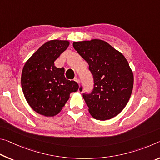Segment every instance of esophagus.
I'll return each instance as SVG.
<instances>
[{
	"mask_svg": "<svg viewBox=\"0 0 160 160\" xmlns=\"http://www.w3.org/2000/svg\"><path fill=\"white\" fill-rule=\"evenodd\" d=\"M74 80L75 81V82H77L78 83H79V79H78V78L77 77H75V78H74Z\"/></svg>",
	"mask_w": 160,
	"mask_h": 160,
	"instance_id": "esophagus-1",
	"label": "esophagus"
}]
</instances>
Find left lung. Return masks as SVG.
<instances>
[{"instance_id": "1", "label": "left lung", "mask_w": 160, "mask_h": 160, "mask_svg": "<svg viewBox=\"0 0 160 160\" xmlns=\"http://www.w3.org/2000/svg\"><path fill=\"white\" fill-rule=\"evenodd\" d=\"M75 50L89 65L94 85L83 93L90 115L96 120L114 118L123 110L133 88V73L125 56L102 40L73 42ZM80 91L82 90L80 86Z\"/></svg>"}]
</instances>
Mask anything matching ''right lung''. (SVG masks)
<instances>
[{"label":"right lung","mask_w":160,"mask_h":160,"mask_svg":"<svg viewBox=\"0 0 160 160\" xmlns=\"http://www.w3.org/2000/svg\"><path fill=\"white\" fill-rule=\"evenodd\" d=\"M68 40H52L45 42L25 62L22 71L21 86L28 103L35 112L51 117L60 112L70 94L79 85L67 80L65 69L54 62L69 46Z\"/></svg>","instance_id":"add662e5"}]
</instances>
